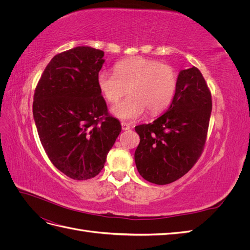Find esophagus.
Instances as JSON below:
<instances>
[{
	"label": "esophagus",
	"instance_id": "esophagus-1",
	"mask_svg": "<svg viewBox=\"0 0 250 250\" xmlns=\"http://www.w3.org/2000/svg\"><path fill=\"white\" fill-rule=\"evenodd\" d=\"M121 126H122V130H129L130 129V125L128 123L122 122V123H121Z\"/></svg>",
	"mask_w": 250,
	"mask_h": 250
}]
</instances>
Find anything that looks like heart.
<instances>
[{"label":"heart","instance_id":"1","mask_svg":"<svg viewBox=\"0 0 250 250\" xmlns=\"http://www.w3.org/2000/svg\"><path fill=\"white\" fill-rule=\"evenodd\" d=\"M116 73L99 72L97 84L108 102H116L128 88V95L111 107L112 116L122 121L141 118L146 108L157 115L171 104L177 88V75L173 67L157 60L133 57L115 66Z\"/></svg>","mask_w":250,"mask_h":250}]
</instances>
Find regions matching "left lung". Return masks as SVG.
<instances>
[{
  "mask_svg": "<svg viewBox=\"0 0 250 250\" xmlns=\"http://www.w3.org/2000/svg\"><path fill=\"white\" fill-rule=\"evenodd\" d=\"M211 96L197 67L180 71L169 108L152 123L135 126L134 162L149 183L167 185L191 170L206 144Z\"/></svg>",
  "mask_w": 250,
  "mask_h": 250,
  "instance_id": "1",
  "label": "left lung"
}]
</instances>
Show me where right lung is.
Segmentation results:
<instances>
[{
    "instance_id": "obj_1",
    "label": "right lung",
    "mask_w": 250,
    "mask_h": 250,
    "mask_svg": "<svg viewBox=\"0 0 250 250\" xmlns=\"http://www.w3.org/2000/svg\"><path fill=\"white\" fill-rule=\"evenodd\" d=\"M104 52L80 46L51 59L36 86L33 118L55 167L76 180L95 177L121 132L97 84Z\"/></svg>"
}]
</instances>
